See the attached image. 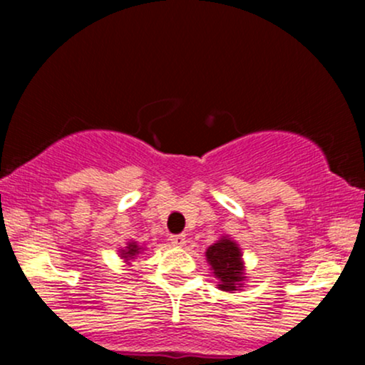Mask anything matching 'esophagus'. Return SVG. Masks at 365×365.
Here are the masks:
<instances>
[{"mask_svg": "<svg viewBox=\"0 0 365 365\" xmlns=\"http://www.w3.org/2000/svg\"><path fill=\"white\" fill-rule=\"evenodd\" d=\"M170 240H171V244H173V245L182 247L183 244H185V235H183V233H178V235H171Z\"/></svg>", "mask_w": 365, "mask_h": 365, "instance_id": "34e87169", "label": "esophagus"}]
</instances>
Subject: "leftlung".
<instances>
[{
    "mask_svg": "<svg viewBox=\"0 0 365 365\" xmlns=\"http://www.w3.org/2000/svg\"><path fill=\"white\" fill-rule=\"evenodd\" d=\"M206 257L212 267V274L220 283L217 287L225 292L237 290L238 284L244 282L245 276L240 249H238L235 242L223 238L217 244L209 247Z\"/></svg>",
    "mask_w": 365,
    "mask_h": 365,
    "instance_id": "obj_1",
    "label": "left lung"
}]
</instances>
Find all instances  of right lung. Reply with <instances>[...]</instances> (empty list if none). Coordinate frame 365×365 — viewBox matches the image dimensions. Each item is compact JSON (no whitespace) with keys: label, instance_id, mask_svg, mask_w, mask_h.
Wrapping results in <instances>:
<instances>
[{"label":"right lung","instance_id":"add662e5","mask_svg":"<svg viewBox=\"0 0 365 365\" xmlns=\"http://www.w3.org/2000/svg\"><path fill=\"white\" fill-rule=\"evenodd\" d=\"M139 252H140V247L137 245V244H133V242H132V244H128L127 249L121 250V255H123V257L128 261V257L133 259V255H137Z\"/></svg>","mask_w":365,"mask_h":365}]
</instances>
